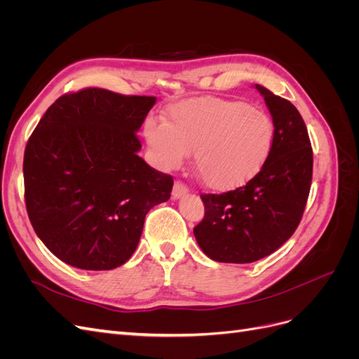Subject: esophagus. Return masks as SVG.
Wrapping results in <instances>:
<instances>
[{"mask_svg": "<svg viewBox=\"0 0 359 359\" xmlns=\"http://www.w3.org/2000/svg\"><path fill=\"white\" fill-rule=\"evenodd\" d=\"M187 193H189V187L186 186V184L181 181H175V184H173V189H172V198L180 199L182 196H186Z\"/></svg>", "mask_w": 359, "mask_h": 359, "instance_id": "esophagus-1", "label": "esophagus"}]
</instances>
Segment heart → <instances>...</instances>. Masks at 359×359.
I'll return each mask as SVG.
<instances>
[{
    "label": "heart",
    "mask_w": 359,
    "mask_h": 359,
    "mask_svg": "<svg viewBox=\"0 0 359 359\" xmlns=\"http://www.w3.org/2000/svg\"><path fill=\"white\" fill-rule=\"evenodd\" d=\"M145 136L163 169L178 168L193 153L194 170L206 187L232 191L265 166L276 126L260 107L208 95L172 106L166 123L149 121Z\"/></svg>",
    "instance_id": "b5f03b06"
}]
</instances>
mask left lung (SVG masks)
Returning a JSON list of instances; mask_svg holds the SVG:
<instances>
[{
	"label": "left lung",
	"mask_w": 359,
	"mask_h": 359,
	"mask_svg": "<svg viewBox=\"0 0 359 359\" xmlns=\"http://www.w3.org/2000/svg\"><path fill=\"white\" fill-rule=\"evenodd\" d=\"M276 126L265 166L244 187L202 194L203 220L193 233L202 252L224 264H252L297 231L309 199L313 149L306 123L289 100L256 85Z\"/></svg>",
	"instance_id": "obj_1"
}]
</instances>
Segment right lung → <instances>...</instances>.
Returning a JSON list of instances; mask_svg holds the SVG:
<instances>
[{
	"mask_svg": "<svg viewBox=\"0 0 359 359\" xmlns=\"http://www.w3.org/2000/svg\"><path fill=\"white\" fill-rule=\"evenodd\" d=\"M156 97L83 88L41 116L24 154L25 205L37 236L62 262L88 271L121 266L145 215L170 198L173 178L137 156Z\"/></svg>",
	"mask_w": 359,
	"mask_h": 359,
	"instance_id": "1",
	"label": "right lung"
}]
</instances>
